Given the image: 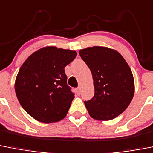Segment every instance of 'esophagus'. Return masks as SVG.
<instances>
[{
	"instance_id": "34e87169",
	"label": "esophagus",
	"mask_w": 153,
	"mask_h": 153,
	"mask_svg": "<svg viewBox=\"0 0 153 153\" xmlns=\"http://www.w3.org/2000/svg\"><path fill=\"white\" fill-rule=\"evenodd\" d=\"M76 94H77L78 96H79V95H80V88L79 87H78V88H76Z\"/></svg>"
}]
</instances>
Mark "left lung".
Masks as SVG:
<instances>
[{
	"label": "left lung",
	"mask_w": 153,
	"mask_h": 153,
	"mask_svg": "<svg viewBox=\"0 0 153 153\" xmlns=\"http://www.w3.org/2000/svg\"><path fill=\"white\" fill-rule=\"evenodd\" d=\"M92 72L95 95L85 101L89 115L99 120L115 118L126 110L134 95L132 71L122 55L114 49L94 46L79 50Z\"/></svg>",
	"instance_id": "8db88e82"
}]
</instances>
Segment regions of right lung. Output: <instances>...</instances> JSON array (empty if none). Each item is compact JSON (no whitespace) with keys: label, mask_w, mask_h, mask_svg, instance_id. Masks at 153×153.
<instances>
[{"label":"right lung","mask_w":153,"mask_h":153,"mask_svg":"<svg viewBox=\"0 0 153 153\" xmlns=\"http://www.w3.org/2000/svg\"><path fill=\"white\" fill-rule=\"evenodd\" d=\"M76 51L47 46L31 54L21 66L15 92L22 108L40 122H57L66 117L74 99L64 68Z\"/></svg>","instance_id":"right-lung-1"}]
</instances>
